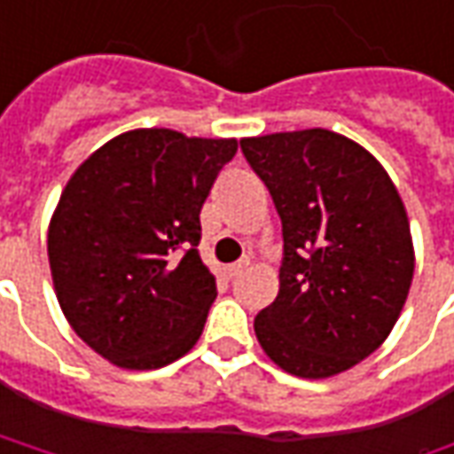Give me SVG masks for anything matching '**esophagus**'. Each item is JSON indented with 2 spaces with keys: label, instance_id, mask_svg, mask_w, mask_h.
Wrapping results in <instances>:
<instances>
[{
  "label": "esophagus",
  "instance_id": "34e87169",
  "mask_svg": "<svg viewBox=\"0 0 454 454\" xmlns=\"http://www.w3.org/2000/svg\"><path fill=\"white\" fill-rule=\"evenodd\" d=\"M246 269H248V261H239V263H231V266L226 269V276H228V278H236V276H241Z\"/></svg>",
  "mask_w": 454,
  "mask_h": 454
}]
</instances>
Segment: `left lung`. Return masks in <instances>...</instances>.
<instances>
[{
  "mask_svg": "<svg viewBox=\"0 0 454 454\" xmlns=\"http://www.w3.org/2000/svg\"><path fill=\"white\" fill-rule=\"evenodd\" d=\"M284 226L278 296L254 321L276 367L326 380L356 367L395 329L414 276L410 218L382 163L311 128L243 137Z\"/></svg>",
  "mask_w": 454,
  "mask_h": 454,
  "instance_id": "left-lung-1",
  "label": "left lung"
}]
</instances>
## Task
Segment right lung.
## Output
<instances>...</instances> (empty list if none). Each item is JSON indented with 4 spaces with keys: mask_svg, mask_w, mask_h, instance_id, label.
<instances>
[{
    "mask_svg": "<svg viewBox=\"0 0 454 454\" xmlns=\"http://www.w3.org/2000/svg\"><path fill=\"white\" fill-rule=\"evenodd\" d=\"M236 137L137 128L72 173L47 228L57 301L92 352L158 369L203 334L215 276L200 261V208Z\"/></svg>",
    "mask_w": 454,
    "mask_h": 454,
    "instance_id": "add662e5",
    "label": "right lung"
}]
</instances>
